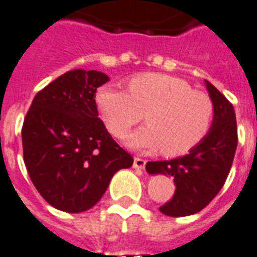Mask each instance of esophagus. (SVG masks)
I'll use <instances>...</instances> for the list:
<instances>
[{
	"instance_id": "34e87169",
	"label": "esophagus",
	"mask_w": 257,
	"mask_h": 257,
	"mask_svg": "<svg viewBox=\"0 0 257 257\" xmlns=\"http://www.w3.org/2000/svg\"><path fill=\"white\" fill-rule=\"evenodd\" d=\"M147 165V161L143 159V158H134V163H133V166L136 167V169H144Z\"/></svg>"
}]
</instances>
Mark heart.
<instances>
[{
  "instance_id": "b5f03b06",
  "label": "heart",
  "mask_w": 257,
  "mask_h": 257,
  "mask_svg": "<svg viewBox=\"0 0 257 257\" xmlns=\"http://www.w3.org/2000/svg\"><path fill=\"white\" fill-rule=\"evenodd\" d=\"M128 90L105 85L96 94V106L114 137H123L147 113L148 125L125 140L132 148H162L167 156H181L199 145L212 128V98L185 80L162 73L140 74L128 81Z\"/></svg>"
}]
</instances>
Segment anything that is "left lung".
Returning a JSON list of instances; mask_svg holds the SVG:
<instances>
[{"label": "left lung", "mask_w": 257, "mask_h": 257, "mask_svg": "<svg viewBox=\"0 0 257 257\" xmlns=\"http://www.w3.org/2000/svg\"><path fill=\"white\" fill-rule=\"evenodd\" d=\"M206 88L214 103V119L203 141L184 156L147 163L149 174L174 178V195L159 207L166 216L183 217L201 212L223 188L234 161L238 144L234 106L209 81Z\"/></svg>", "instance_id": "8db88e82"}]
</instances>
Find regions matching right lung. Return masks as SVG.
<instances>
[{"mask_svg": "<svg viewBox=\"0 0 257 257\" xmlns=\"http://www.w3.org/2000/svg\"><path fill=\"white\" fill-rule=\"evenodd\" d=\"M109 77L74 69L38 91L22 127L23 159L40 195L62 212L99 201L113 174L133 165L98 117L96 88Z\"/></svg>", "mask_w": 257, "mask_h": 257, "instance_id": "obj_1", "label": "right lung"}]
</instances>
